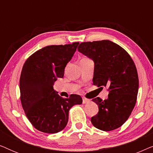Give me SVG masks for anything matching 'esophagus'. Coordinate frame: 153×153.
<instances>
[{"label":"esophagus","mask_w":153,"mask_h":153,"mask_svg":"<svg viewBox=\"0 0 153 153\" xmlns=\"http://www.w3.org/2000/svg\"><path fill=\"white\" fill-rule=\"evenodd\" d=\"M82 100H83V104L88 103V102H90L89 100H88V99H86V98H85V97H83Z\"/></svg>","instance_id":"1"}]
</instances>
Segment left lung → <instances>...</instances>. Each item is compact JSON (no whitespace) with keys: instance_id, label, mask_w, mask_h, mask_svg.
<instances>
[{"instance_id":"left-lung-1","label":"left lung","mask_w":153,"mask_h":153,"mask_svg":"<svg viewBox=\"0 0 153 153\" xmlns=\"http://www.w3.org/2000/svg\"><path fill=\"white\" fill-rule=\"evenodd\" d=\"M78 51L93 60V85L108 88L107 99L92 100L99 108L91 118L92 124L106 131L118 128L128 119L137 102L139 77L134 62L124 49L109 40L82 42Z\"/></svg>"}]
</instances>
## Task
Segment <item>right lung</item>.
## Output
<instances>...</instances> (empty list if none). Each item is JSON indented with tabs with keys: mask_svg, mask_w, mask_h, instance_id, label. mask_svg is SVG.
I'll list each match as a JSON object with an SVG mask.
<instances>
[{
	"mask_svg": "<svg viewBox=\"0 0 153 153\" xmlns=\"http://www.w3.org/2000/svg\"><path fill=\"white\" fill-rule=\"evenodd\" d=\"M79 44L42 48L23 66L19 80L21 102L26 117L37 130L59 132L68 124L70 108L82 104L80 95L73 94L64 99L53 89L57 79L63 77L65 68Z\"/></svg>",
	"mask_w": 153,
	"mask_h": 153,
	"instance_id": "obj_1",
	"label": "right lung"
}]
</instances>
